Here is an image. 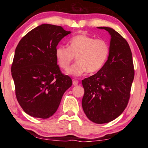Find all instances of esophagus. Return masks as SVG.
I'll return each instance as SVG.
<instances>
[{"label": "esophagus", "instance_id": "obj_1", "mask_svg": "<svg viewBox=\"0 0 148 148\" xmlns=\"http://www.w3.org/2000/svg\"><path fill=\"white\" fill-rule=\"evenodd\" d=\"M72 84H73V85L74 86H77V84H78V81H77V80H73V82H72Z\"/></svg>", "mask_w": 148, "mask_h": 148}]
</instances>
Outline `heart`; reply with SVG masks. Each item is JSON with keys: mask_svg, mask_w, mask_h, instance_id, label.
<instances>
[{"mask_svg": "<svg viewBox=\"0 0 148 148\" xmlns=\"http://www.w3.org/2000/svg\"><path fill=\"white\" fill-rule=\"evenodd\" d=\"M68 47L57 46L55 56L61 69L67 70L76 57L77 63L70 68L67 74L74 77L83 76L88 71H99L107 61L110 46L103 39H95L86 34H79L69 40Z\"/></svg>", "mask_w": 148, "mask_h": 148, "instance_id": "1", "label": "heart"}]
</instances>
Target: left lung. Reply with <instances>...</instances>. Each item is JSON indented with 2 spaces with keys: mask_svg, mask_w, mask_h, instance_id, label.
Returning <instances> with one entry per match:
<instances>
[{
  "mask_svg": "<svg viewBox=\"0 0 148 148\" xmlns=\"http://www.w3.org/2000/svg\"><path fill=\"white\" fill-rule=\"evenodd\" d=\"M97 28L106 30L111 36L110 54L99 71L82 80L84 95L82 104L87 118L102 124L116 119L127 107L134 71L126 40L110 27Z\"/></svg>",
  "mask_w": 148,
  "mask_h": 148,
  "instance_id": "1",
  "label": "left lung"
}]
</instances>
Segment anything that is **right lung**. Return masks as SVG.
<instances>
[{"mask_svg": "<svg viewBox=\"0 0 148 148\" xmlns=\"http://www.w3.org/2000/svg\"><path fill=\"white\" fill-rule=\"evenodd\" d=\"M61 26L42 24L19 41L12 64L17 101L24 112L47 119L56 113L71 77L60 71L55 56L59 42L71 34Z\"/></svg>", "mask_w": 148, "mask_h": 148, "instance_id": "1", "label": "right lung"}]
</instances>
